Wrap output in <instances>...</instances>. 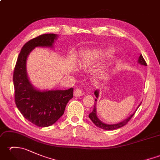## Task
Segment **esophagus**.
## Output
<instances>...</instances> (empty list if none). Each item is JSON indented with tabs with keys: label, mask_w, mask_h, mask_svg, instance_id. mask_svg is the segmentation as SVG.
<instances>
[{
	"label": "esophagus",
	"mask_w": 160,
	"mask_h": 160,
	"mask_svg": "<svg viewBox=\"0 0 160 160\" xmlns=\"http://www.w3.org/2000/svg\"><path fill=\"white\" fill-rule=\"evenodd\" d=\"M83 95L82 91L80 88H76V89L74 90V96L76 97H80Z\"/></svg>",
	"instance_id": "esophagus-1"
}]
</instances>
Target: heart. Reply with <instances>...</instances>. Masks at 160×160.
<instances>
[{"label":"heart","instance_id":"1","mask_svg":"<svg viewBox=\"0 0 160 160\" xmlns=\"http://www.w3.org/2000/svg\"><path fill=\"white\" fill-rule=\"evenodd\" d=\"M113 54L112 50L110 49H99L94 50L91 53V56L93 59H99L101 58L111 57Z\"/></svg>","mask_w":160,"mask_h":160}]
</instances>
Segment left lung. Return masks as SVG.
I'll list each match as a JSON object with an SVG mask.
<instances>
[{
	"label": "left lung",
	"mask_w": 160,
	"mask_h": 160,
	"mask_svg": "<svg viewBox=\"0 0 160 160\" xmlns=\"http://www.w3.org/2000/svg\"><path fill=\"white\" fill-rule=\"evenodd\" d=\"M138 62L139 64H142V65H144V66H147V63H146L145 60L144 59L143 56H142V54H140V56H139V58L138 60ZM99 93H100V91L98 89H96V91H94V94L95 96H96V98L95 99V103H94V107H93V111L91 112V113L89 114V118L91 120V121H92L95 125H96L99 128H101L102 129H104V130H108V131H111V130H115V129H118L119 128H121L122 127H124V125L127 124L128 123V122L131 120V118L133 116V115L135 114V111H137V109L138 108V107L140 106V104L142 102H140V104L138 105L136 110H135L133 113L131 114L130 116L128 117L127 119H125L124 120L120 122H119V123H117V124H106L104 123V122H102L99 118H98L97 116V110H96V105H97V100L98 99V97H99Z\"/></svg>",
	"instance_id": "left-lung-1"
}]
</instances>
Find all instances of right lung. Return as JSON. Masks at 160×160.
Instances as JSON below:
<instances>
[{
	"mask_svg": "<svg viewBox=\"0 0 160 160\" xmlns=\"http://www.w3.org/2000/svg\"><path fill=\"white\" fill-rule=\"evenodd\" d=\"M58 35L47 33L27 42L18 55L13 76L15 102L23 117L39 127L53 124L63 115L73 97V89L67 90H40L33 85L27 71V60L36 47L53 48Z\"/></svg>",
	"mask_w": 160,
	"mask_h": 160,
	"instance_id": "add662e5",
	"label": "right lung"
}]
</instances>
